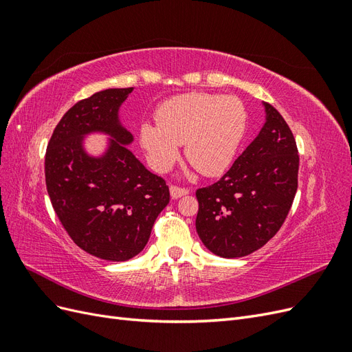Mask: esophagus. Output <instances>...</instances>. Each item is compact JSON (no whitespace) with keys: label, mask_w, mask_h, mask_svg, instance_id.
Wrapping results in <instances>:
<instances>
[{"label":"esophagus","mask_w":352,"mask_h":352,"mask_svg":"<svg viewBox=\"0 0 352 352\" xmlns=\"http://www.w3.org/2000/svg\"><path fill=\"white\" fill-rule=\"evenodd\" d=\"M186 194H189V189H186V188H180L176 185L170 186V195H172V198H180Z\"/></svg>","instance_id":"obj_1"}]
</instances>
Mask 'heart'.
<instances>
[{
    "mask_svg": "<svg viewBox=\"0 0 352 352\" xmlns=\"http://www.w3.org/2000/svg\"><path fill=\"white\" fill-rule=\"evenodd\" d=\"M155 122L140 127V141L157 172H167L179 158V145L204 176L225 172L247 127V111L236 97L190 92L164 101Z\"/></svg>",
    "mask_w": 352,
    "mask_h": 352,
    "instance_id": "b5f03b06",
    "label": "heart"
}]
</instances>
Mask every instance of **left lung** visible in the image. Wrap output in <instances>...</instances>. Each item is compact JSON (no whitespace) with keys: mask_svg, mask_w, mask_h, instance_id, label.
<instances>
[{"mask_svg":"<svg viewBox=\"0 0 352 352\" xmlns=\"http://www.w3.org/2000/svg\"><path fill=\"white\" fill-rule=\"evenodd\" d=\"M265 123L220 180L197 189L195 226L202 243L223 258H239L267 243L289 212L300 155L280 113L264 102Z\"/></svg>","mask_w":352,"mask_h":352,"instance_id":"1","label":"left lung"}]
</instances>
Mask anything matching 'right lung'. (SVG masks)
Segmentation results:
<instances>
[{
    "instance_id": "1",
    "label": "right lung",
    "mask_w": 352,
    "mask_h": 352,
    "mask_svg": "<svg viewBox=\"0 0 352 352\" xmlns=\"http://www.w3.org/2000/svg\"><path fill=\"white\" fill-rule=\"evenodd\" d=\"M132 91L105 89L74 104L56 126L45 154L47 190L63 228L79 248L109 261L140 254L170 201L166 180L126 146L133 136L122 126L119 109ZM95 131L111 136L100 157L82 148L84 136Z\"/></svg>"
}]
</instances>
